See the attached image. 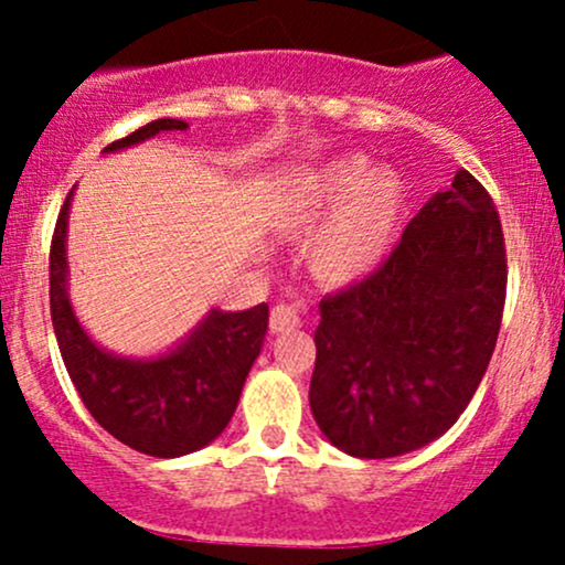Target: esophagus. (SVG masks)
<instances>
[{"instance_id":"34e87169","label":"esophagus","mask_w":565,"mask_h":565,"mask_svg":"<svg viewBox=\"0 0 565 565\" xmlns=\"http://www.w3.org/2000/svg\"><path fill=\"white\" fill-rule=\"evenodd\" d=\"M300 313H297L295 305H276L274 310H270V332L274 334H287V332H295V329H300Z\"/></svg>"}]
</instances>
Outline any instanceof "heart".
<instances>
[{
    "label": "heart",
    "instance_id": "obj_1",
    "mask_svg": "<svg viewBox=\"0 0 565 565\" xmlns=\"http://www.w3.org/2000/svg\"><path fill=\"white\" fill-rule=\"evenodd\" d=\"M406 210V183L391 167L364 157H342L305 172L284 188L276 228L305 238L330 215L308 244L310 274L327 287H353L382 268Z\"/></svg>",
    "mask_w": 565,
    "mask_h": 565
}]
</instances>
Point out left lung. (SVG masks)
Wrapping results in <instances>:
<instances>
[{"label":"left lung","instance_id":"left-lung-1","mask_svg":"<svg viewBox=\"0 0 565 565\" xmlns=\"http://www.w3.org/2000/svg\"><path fill=\"white\" fill-rule=\"evenodd\" d=\"M504 291L499 212L459 170L377 274L321 300L310 412L323 436L361 459L398 457L444 436L481 385Z\"/></svg>","mask_w":565,"mask_h":565}]
</instances>
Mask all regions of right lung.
Masks as SVG:
<instances>
[{"instance_id": "obj_1", "label": "right lung", "mask_w": 565, "mask_h": 565, "mask_svg": "<svg viewBox=\"0 0 565 565\" xmlns=\"http://www.w3.org/2000/svg\"><path fill=\"white\" fill-rule=\"evenodd\" d=\"M188 129L180 119H157L106 153L167 132ZM74 191L57 215L50 246V313L63 364L95 423L129 449L148 457H183L212 444L236 412L238 395L268 332V305L238 313L210 310L204 321L159 359H121L89 340L68 302L66 228Z\"/></svg>"}]
</instances>
